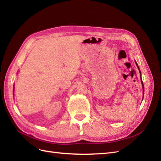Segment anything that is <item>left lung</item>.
<instances>
[{
	"instance_id": "8db88e82",
	"label": "left lung",
	"mask_w": 161,
	"mask_h": 161,
	"mask_svg": "<svg viewBox=\"0 0 161 161\" xmlns=\"http://www.w3.org/2000/svg\"><path fill=\"white\" fill-rule=\"evenodd\" d=\"M136 65H137V66H138V64H136ZM138 69H139V68H138ZM142 84L143 85V82H142ZM142 89H143V94H144V85H142Z\"/></svg>"
}]
</instances>
